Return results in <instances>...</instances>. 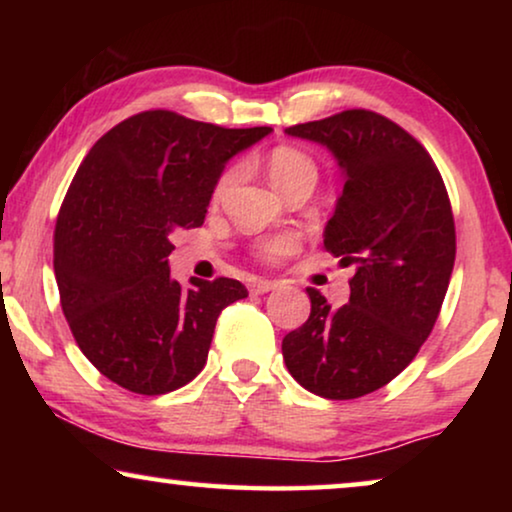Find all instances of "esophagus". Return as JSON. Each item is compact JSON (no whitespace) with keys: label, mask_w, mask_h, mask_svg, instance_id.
I'll use <instances>...</instances> for the list:
<instances>
[{"label":"esophagus","mask_w":512,"mask_h":512,"mask_svg":"<svg viewBox=\"0 0 512 512\" xmlns=\"http://www.w3.org/2000/svg\"><path fill=\"white\" fill-rule=\"evenodd\" d=\"M272 289H277V282H272V279H254L251 282V293H268Z\"/></svg>","instance_id":"34e87169"}]
</instances>
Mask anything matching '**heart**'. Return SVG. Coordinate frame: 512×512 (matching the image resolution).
Wrapping results in <instances>:
<instances>
[{
	"label": "heart",
	"instance_id": "1",
	"mask_svg": "<svg viewBox=\"0 0 512 512\" xmlns=\"http://www.w3.org/2000/svg\"><path fill=\"white\" fill-rule=\"evenodd\" d=\"M265 167H268V174L282 193H289L293 186L300 184H317V163L307 156L305 151L296 149V146H275L265 158ZM240 170L237 167H228L226 172L221 174L219 181L214 186V198H221L223 193L233 186ZM298 247V237L293 233H282L275 237H268L258 244V254L265 261H279V258L289 256Z\"/></svg>",
	"mask_w": 512,
	"mask_h": 512
}]
</instances>
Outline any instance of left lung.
I'll use <instances>...</instances> for the list:
<instances>
[{
  "label": "left lung",
  "mask_w": 512,
  "mask_h": 512,
  "mask_svg": "<svg viewBox=\"0 0 512 512\" xmlns=\"http://www.w3.org/2000/svg\"><path fill=\"white\" fill-rule=\"evenodd\" d=\"M286 135L326 146L342 167L324 247L356 272L338 310L307 289L310 317L282 340L284 363L300 387L349 401L394 380L433 331L457 254L450 198L424 146L375 111L347 109Z\"/></svg>",
  "instance_id": "8db88e82"
}]
</instances>
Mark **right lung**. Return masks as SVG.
<instances>
[{
	"label": "right lung",
	"mask_w": 512,
	"mask_h": 512,
	"mask_svg": "<svg viewBox=\"0 0 512 512\" xmlns=\"http://www.w3.org/2000/svg\"><path fill=\"white\" fill-rule=\"evenodd\" d=\"M272 128H221L174 111L125 118L97 139L55 223L53 270L76 345L104 377L144 396L184 387L205 368L237 279L170 277L179 228L205 223L223 167Z\"/></svg>",
	"instance_id": "1"
}]
</instances>
